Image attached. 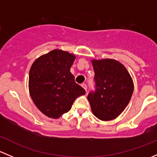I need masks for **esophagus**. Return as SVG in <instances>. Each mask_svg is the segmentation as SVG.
<instances>
[{
    "mask_svg": "<svg viewBox=\"0 0 157 157\" xmlns=\"http://www.w3.org/2000/svg\"><path fill=\"white\" fill-rule=\"evenodd\" d=\"M81 86H82V87H83L86 91V90H87V86H86V83H82Z\"/></svg>",
    "mask_w": 157,
    "mask_h": 157,
    "instance_id": "1",
    "label": "esophagus"
}]
</instances>
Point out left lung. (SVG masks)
Returning <instances> with one entry per match:
<instances>
[{"label": "left lung", "mask_w": 157, "mask_h": 157, "mask_svg": "<svg viewBox=\"0 0 157 157\" xmlns=\"http://www.w3.org/2000/svg\"><path fill=\"white\" fill-rule=\"evenodd\" d=\"M95 90L87 96L94 115L102 121L117 118L127 106L134 84L124 65L112 59L93 60Z\"/></svg>", "instance_id": "8db88e82"}]
</instances>
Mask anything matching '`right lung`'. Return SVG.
Masks as SVG:
<instances>
[{
  "instance_id": "obj_1",
  "label": "right lung",
  "mask_w": 157,
  "mask_h": 157,
  "mask_svg": "<svg viewBox=\"0 0 157 157\" xmlns=\"http://www.w3.org/2000/svg\"><path fill=\"white\" fill-rule=\"evenodd\" d=\"M74 60L72 54L55 49L39 57L30 68V96L46 116L58 118L68 112L78 96L86 93L70 71Z\"/></svg>"
}]
</instances>
